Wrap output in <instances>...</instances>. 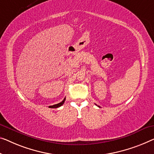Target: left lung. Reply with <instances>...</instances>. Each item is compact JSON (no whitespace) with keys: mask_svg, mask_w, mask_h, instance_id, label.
<instances>
[{"mask_svg":"<svg viewBox=\"0 0 154 154\" xmlns=\"http://www.w3.org/2000/svg\"><path fill=\"white\" fill-rule=\"evenodd\" d=\"M99 107H100V106H99Z\"/></svg>","mask_w":154,"mask_h":154,"instance_id":"8db88e82","label":"left lung"}]
</instances>
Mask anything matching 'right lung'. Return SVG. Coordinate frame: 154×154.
Here are the masks:
<instances>
[{"label":"right lung","mask_w":154,"mask_h":154,"mask_svg":"<svg viewBox=\"0 0 154 154\" xmlns=\"http://www.w3.org/2000/svg\"><path fill=\"white\" fill-rule=\"evenodd\" d=\"M65 100H66V97L64 98L62 102H60V103H59V104L52 105V106H48V107H49V108H52V109H54V108H58V107H59V106H61V105L63 104V103H64V102H65Z\"/></svg>","instance_id":"add662e5"}]
</instances>
